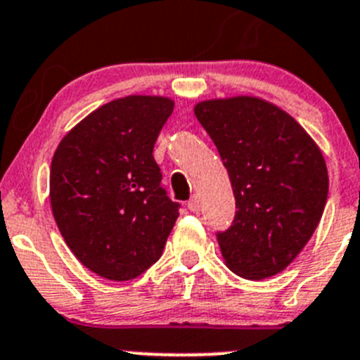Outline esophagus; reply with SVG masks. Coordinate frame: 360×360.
<instances>
[{
  "instance_id": "esophagus-1",
  "label": "esophagus",
  "mask_w": 360,
  "mask_h": 360,
  "mask_svg": "<svg viewBox=\"0 0 360 360\" xmlns=\"http://www.w3.org/2000/svg\"><path fill=\"white\" fill-rule=\"evenodd\" d=\"M188 209H190L191 212L200 211V200H198L197 195H195V197H191L190 200H188Z\"/></svg>"
}]
</instances>
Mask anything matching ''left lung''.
I'll return each instance as SVG.
<instances>
[{
  "label": "left lung",
  "mask_w": 360,
  "mask_h": 360,
  "mask_svg": "<svg viewBox=\"0 0 360 360\" xmlns=\"http://www.w3.org/2000/svg\"><path fill=\"white\" fill-rule=\"evenodd\" d=\"M195 116L236 197L232 225L216 232L226 265L246 280L281 273L326 209L329 176L319 146L285 110L253 96L200 102Z\"/></svg>",
  "instance_id": "obj_1"
}]
</instances>
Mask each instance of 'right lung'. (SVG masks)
<instances>
[{
  "label": "right lung",
  "mask_w": 360,
  "mask_h": 360,
  "mask_svg": "<svg viewBox=\"0 0 360 360\" xmlns=\"http://www.w3.org/2000/svg\"><path fill=\"white\" fill-rule=\"evenodd\" d=\"M172 110L163 96L114 100L80 121L54 153L51 205L59 232L80 264L107 280L148 271L179 216L153 156Z\"/></svg>",
  "instance_id": "1"
}]
</instances>
